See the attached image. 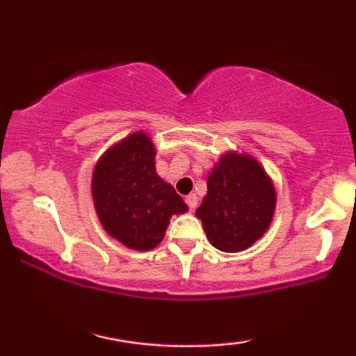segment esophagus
Wrapping results in <instances>:
<instances>
[{
	"mask_svg": "<svg viewBox=\"0 0 356 356\" xmlns=\"http://www.w3.org/2000/svg\"><path fill=\"white\" fill-rule=\"evenodd\" d=\"M186 202H187V206L191 207V211H194L195 207H197V202H199L197 195H195V194H189V195H186Z\"/></svg>",
	"mask_w": 356,
	"mask_h": 356,
	"instance_id": "obj_1",
	"label": "esophagus"
}]
</instances>
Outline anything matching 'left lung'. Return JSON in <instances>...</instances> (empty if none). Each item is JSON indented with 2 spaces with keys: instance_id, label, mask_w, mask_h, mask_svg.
I'll return each instance as SVG.
<instances>
[{
  "instance_id": "8db88e82",
  "label": "left lung",
  "mask_w": 356,
  "mask_h": 356,
  "mask_svg": "<svg viewBox=\"0 0 356 356\" xmlns=\"http://www.w3.org/2000/svg\"><path fill=\"white\" fill-rule=\"evenodd\" d=\"M276 189L252 155L227 150L207 177V194L195 211L207 239L224 252L251 248L271 226Z\"/></svg>"
}]
</instances>
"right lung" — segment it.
I'll use <instances>...</instances> for the list:
<instances>
[{"label":"right lung","instance_id":"obj_1","mask_svg":"<svg viewBox=\"0 0 356 356\" xmlns=\"http://www.w3.org/2000/svg\"><path fill=\"white\" fill-rule=\"evenodd\" d=\"M92 199L105 232L134 251L164 239L170 218L189 207L155 170V145L137 130L110 145L92 174Z\"/></svg>","mask_w":356,"mask_h":356}]
</instances>
